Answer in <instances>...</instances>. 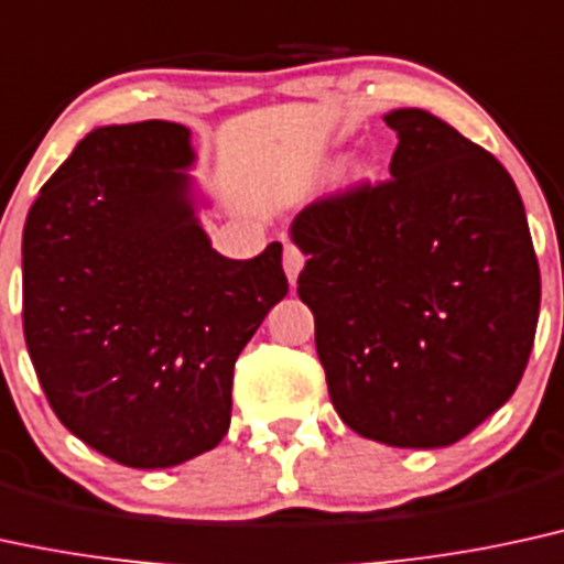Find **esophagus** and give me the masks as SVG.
Listing matches in <instances>:
<instances>
[{"label": "esophagus", "instance_id": "34e87169", "mask_svg": "<svg viewBox=\"0 0 564 564\" xmlns=\"http://www.w3.org/2000/svg\"><path fill=\"white\" fill-rule=\"evenodd\" d=\"M304 268V254L300 247H294V243H286L283 247V270H286L289 275V283L294 286L296 278H300V270Z\"/></svg>", "mask_w": 564, "mask_h": 564}]
</instances>
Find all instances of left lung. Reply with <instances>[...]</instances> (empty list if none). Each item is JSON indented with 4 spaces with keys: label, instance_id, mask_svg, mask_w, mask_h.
Wrapping results in <instances>:
<instances>
[{
    "label": "left lung",
    "instance_id": "1",
    "mask_svg": "<svg viewBox=\"0 0 564 564\" xmlns=\"http://www.w3.org/2000/svg\"><path fill=\"white\" fill-rule=\"evenodd\" d=\"M391 178L304 207L300 300L338 417L404 449L449 446L518 389L541 273L505 165L425 110L386 115Z\"/></svg>",
    "mask_w": 564,
    "mask_h": 564
}]
</instances>
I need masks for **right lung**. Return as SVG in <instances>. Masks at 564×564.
Returning a JSON list of instances; mask_svg holds the SVG:
<instances>
[{
  "instance_id": "obj_1",
  "label": "right lung",
  "mask_w": 564,
  "mask_h": 564,
  "mask_svg": "<svg viewBox=\"0 0 564 564\" xmlns=\"http://www.w3.org/2000/svg\"><path fill=\"white\" fill-rule=\"evenodd\" d=\"M188 128L88 133L42 186L23 230V334L67 431L128 467L220 444L234 365L286 296L281 243L252 260L209 247L186 199Z\"/></svg>"
}]
</instances>
